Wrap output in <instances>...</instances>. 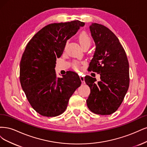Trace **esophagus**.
<instances>
[{"mask_svg":"<svg viewBox=\"0 0 147 147\" xmlns=\"http://www.w3.org/2000/svg\"><path fill=\"white\" fill-rule=\"evenodd\" d=\"M80 79L82 81V82L84 84V77L83 76H80Z\"/></svg>","mask_w":147,"mask_h":147,"instance_id":"esophagus-1","label":"esophagus"}]
</instances>
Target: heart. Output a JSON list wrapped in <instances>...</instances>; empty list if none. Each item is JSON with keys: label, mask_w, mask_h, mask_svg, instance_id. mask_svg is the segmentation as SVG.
Returning a JSON list of instances; mask_svg holds the SVG:
<instances>
[{"label": "heart", "mask_w": 147, "mask_h": 147, "mask_svg": "<svg viewBox=\"0 0 147 147\" xmlns=\"http://www.w3.org/2000/svg\"><path fill=\"white\" fill-rule=\"evenodd\" d=\"M79 41L81 46H84L85 45L90 46L92 40L88 34L86 32H82L79 36ZM74 68L75 69L78 70L79 69V65L78 63H75L74 64Z\"/></svg>", "instance_id": "obj_1"}]
</instances>
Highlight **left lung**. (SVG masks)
<instances>
[{"label": "left lung", "mask_w": 147, "mask_h": 147, "mask_svg": "<svg viewBox=\"0 0 147 147\" xmlns=\"http://www.w3.org/2000/svg\"><path fill=\"white\" fill-rule=\"evenodd\" d=\"M89 28L96 48L88 69L100 74V80L85 76L90 88L87 105L94 113L111 115L119 107L128 90V60L119 40L111 30L97 23H92Z\"/></svg>", "instance_id": "8db88e82"}]
</instances>
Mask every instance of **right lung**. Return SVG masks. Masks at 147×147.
<instances>
[{
  "instance_id": "right-lung-1",
  "label": "right lung",
  "mask_w": 147,
  "mask_h": 147,
  "mask_svg": "<svg viewBox=\"0 0 147 147\" xmlns=\"http://www.w3.org/2000/svg\"><path fill=\"white\" fill-rule=\"evenodd\" d=\"M84 25L78 20L50 24L38 32L26 46L20 62V82L30 105L42 116L61 114L81 84L77 73L69 71L59 78L55 68L67 41Z\"/></svg>"
}]
</instances>
